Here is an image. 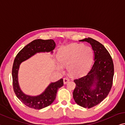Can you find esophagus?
<instances>
[{
  "label": "esophagus",
  "instance_id": "obj_1",
  "mask_svg": "<svg viewBox=\"0 0 125 125\" xmlns=\"http://www.w3.org/2000/svg\"><path fill=\"white\" fill-rule=\"evenodd\" d=\"M70 79L68 78H67V77H66V78H64L63 79V82H64V84H66L68 83L69 81H70Z\"/></svg>",
  "mask_w": 125,
  "mask_h": 125
}]
</instances>
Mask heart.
Instances as JSON below:
<instances>
[{
  "label": "heart",
  "mask_w": 125,
  "mask_h": 125,
  "mask_svg": "<svg viewBox=\"0 0 125 125\" xmlns=\"http://www.w3.org/2000/svg\"><path fill=\"white\" fill-rule=\"evenodd\" d=\"M94 53L90 47L83 44H72L59 49L57 58L61 64H57V69L63 71V67H67L70 74L80 76L88 71L92 64Z\"/></svg>",
  "instance_id": "obj_1"
}]
</instances>
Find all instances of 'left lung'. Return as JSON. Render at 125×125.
I'll return each mask as SVG.
<instances>
[{"label":"left lung","mask_w":125,"mask_h":125,"mask_svg":"<svg viewBox=\"0 0 125 125\" xmlns=\"http://www.w3.org/2000/svg\"><path fill=\"white\" fill-rule=\"evenodd\" d=\"M87 42L94 52V63L86 76L76 79L73 97L77 104L90 108L101 102L111 89L114 75L112 59L105 47L99 42L88 38Z\"/></svg>","instance_id":"left-lung-1"}]
</instances>
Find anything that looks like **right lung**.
<instances>
[{"mask_svg":"<svg viewBox=\"0 0 125 125\" xmlns=\"http://www.w3.org/2000/svg\"><path fill=\"white\" fill-rule=\"evenodd\" d=\"M55 43L52 39H35L24 47L18 53L13 63L12 78L13 90L19 100L25 105L35 110H41L52 104L56 97L57 91L63 86L62 78L55 82L51 83L42 94L36 96L27 95L22 92L18 82V70L20 64L37 53H53Z\"/></svg>","mask_w":125,"mask_h":125,"instance_id":"right-lung-1","label":"right lung"}]
</instances>
